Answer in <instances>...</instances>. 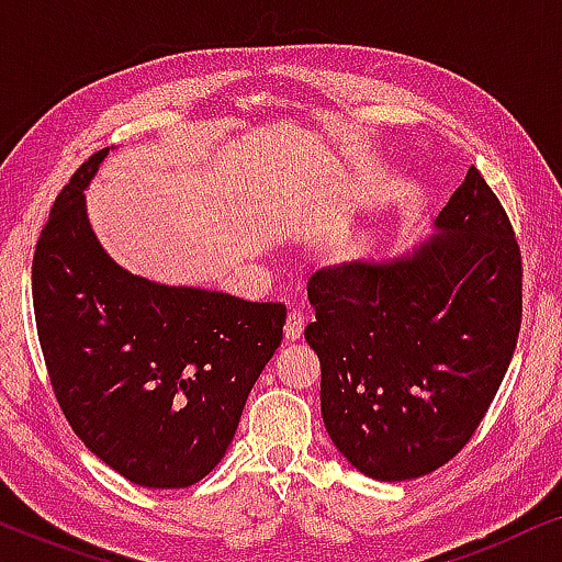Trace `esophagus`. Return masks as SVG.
<instances>
[{
    "label": "esophagus",
    "mask_w": 562,
    "mask_h": 562,
    "mask_svg": "<svg viewBox=\"0 0 562 562\" xmlns=\"http://www.w3.org/2000/svg\"><path fill=\"white\" fill-rule=\"evenodd\" d=\"M304 333V314L302 312H289L286 325H283V337L286 342H296Z\"/></svg>",
    "instance_id": "34e87169"
}]
</instances>
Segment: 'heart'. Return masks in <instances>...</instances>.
Here are the masks:
<instances>
[{"label": "heart", "mask_w": 562, "mask_h": 562, "mask_svg": "<svg viewBox=\"0 0 562 562\" xmlns=\"http://www.w3.org/2000/svg\"><path fill=\"white\" fill-rule=\"evenodd\" d=\"M345 252H348V256H356L358 248H348V250H345Z\"/></svg>", "instance_id": "1"}]
</instances>
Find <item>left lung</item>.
<instances>
[{"label":"left lung","instance_id":"obj_1","mask_svg":"<svg viewBox=\"0 0 562 562\" xmlns=\"http://www.w3.org/2000/svg\"><path fill=\"white\" fill-rule=\"evenodd\" d=\"M435 227L402 258L322 268L306 283L322 419L375 481L419 479L456 458L517 348L521 252L479 168Z\"/></svg>","mask_w":562,"mask_h":562}]
</instances>
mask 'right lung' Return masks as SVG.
<instances>
[{
	"label": "right lung",
	"instance_id": "add662e5",
	"mask_svg": "<svg viewBox=\"0 0 562 562\" xmlns=\"http://www.w3.org/2000/svg\"><path fill=\"white\" fill-rule=\"evenodd\" d=\"M99 150L53 202L33 258V306L53 394L94 456L148 488L202 481L281 345L286 306L127 273L106 256L83 189Z\"/></svg>",
	"mask_w": 562,
	"mask_h": 562
}]
</instances>
